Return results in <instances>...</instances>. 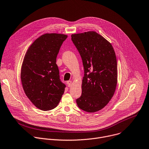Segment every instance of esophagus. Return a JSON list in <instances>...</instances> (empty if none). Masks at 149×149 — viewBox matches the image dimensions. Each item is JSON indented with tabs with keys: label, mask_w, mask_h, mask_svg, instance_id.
Returning a JSON list of instances; mask_svg holds the SVG:
<instances>
[{
	"label": "esophagus",
	"mask_w": 149,
	"mask_h": 149,
	"mask_svg": "<svg viewBox=\"0 0 149 149\" xmlns=\"http://www.w3.org/2000/svg\"><path fill=\"white\" fill-rule=\"evenodd\" d=\"M67 84H68V87H71V85H72V81H67Z\"/></svg>",
	"instance_id": "esophagus-1"
}]
</instances>
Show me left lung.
<instances>
[{"mask_svg":"<svg viewBox=\"0 0 149 149\" xmlns=\"http://www.w3.org/2000/svg\"><path fill=\"white\" fill-rule=\"evenodd\" d=\"M71 39L84 68L82 95L76 100L77 105L87 112L99 111L109 103L116 88L118 68L113 47L94 31L72 34Z\"/></svg>","mask_w":149,"mask_h":149,"instance_id":"left-lung-1","label":"left lung"}]
</instances>
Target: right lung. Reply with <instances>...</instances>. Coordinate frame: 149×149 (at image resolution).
Here are the masks:
<instances>
[{"label": "right lung", "mask_w": 149, "mask_h": 149, "mask_svg": "<svg viewBox=\"0 0 149 149\" xmlns=\"http://www.w3.org/2000/svg\"><path fill=\"white\" fill-rule=\"evenodd\" d=\"M67 37L64 34H44L34 41L24 56L20 73L23 88L40 110L55 108L64 92L65 85L60 79L56 58Z\"/></svg>", "instance_id": "right-lung-1"}]
</instances>
